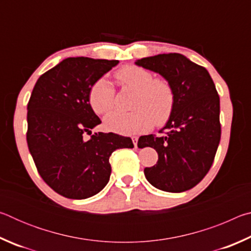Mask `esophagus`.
I'll list each match as a JSON object with an SVG mask.
<instances>
[{"label":"esophagus","instance_id":"34e87169","mask_svg":"<svg viewBox=\"0 0 251 251\" xmlns=\"http://www.w3.org/2000/svg\"><path fill=\"white\" fill-rule=\"evenodd\" d=\"M131 141H133L134 146L137 147V142H138V137H137V136H133V137H131Z\"/></svg>","mask_w":251,"mask_h":251}]
</instances>
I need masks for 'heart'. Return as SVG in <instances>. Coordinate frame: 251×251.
<instances>
[{
	"label": "heart",
	"instance_id": "b5f03b06",
	"mask_svg": "<svg viewBox=\"0 0 251 251\" xmlns=\"http://www.w3.org/2000/svg\"><path fill=\"white\" fill-rule=\"evenodd\" d=\"M116 77L123 86L135 90L134 112H112L104 120L106 129L122 135L141 134L166 124L176 104V93L166 78H154L151 72L135 65H127L117 71ZM88 100L97 114H106L116 105L113 84L100 77L92 85Z\"/></svg>",
	"mask_w": 251,
	"mask_h": 251
}]
</instances>
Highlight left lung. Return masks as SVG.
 I'll list each match as a JSON object with an SVG mask.
<instances>
[{
	"label": "left lung",
	"mask_w": 251,
	"mask_h": 251,
	"mask_svg": "<svg viewBox=\"0 0 251 251\" xmlns=\"http://www.w3.org/2000/svg\"><path fill=\"white\" fill-rule=\"evenodd\" d=\"M160 74L173 85L176 104L165 135H146L138 147H152L155 166L144 169L146 179L164 192L181 193L196 186L209 172L222 135L220 103L208 71L178 53L158 54L135 62Z\"/></svg>",
	"instance_id": "1"
}]
</instances>
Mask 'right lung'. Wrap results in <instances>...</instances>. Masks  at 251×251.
I'll use <instances>...</instances> for the list:
<instances>
[{"label": "right lung", "mask_w": 251, "mask_h": 251, "mask_svg": "<svg viewBox=\"0 0 251 251\" xmlns=\"http://www.w3.org/2000/svg\"><path fill=\"white\" fill-rule=\"evenodd\" d=\"M118 64L116 59L69 57L37 79L27 104L26 141L37 172L54 192L71 199L100 193L109 180V157L133 148L129 137L92 134L100 124L88 93L97 79Z\"/></svg>", "instance_id": "right-lung-1"}]
</instances>
